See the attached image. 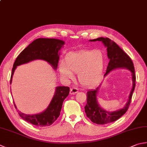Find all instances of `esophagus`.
Returning <instances> with one entry per match:
<instances>
[{"instance_id":"1","label":"esophagus","mask_w":147,"mask_h":147,"mask_svg":"<svg viewBox=\"0 0 147 147\" xmlns=\"http://www.w3.org/2000/svg\"><path fill=\"white\" fill-rule=\"evenodd\" d=\"M78 92V89L77 88H75V87H73V88H72L70 90V94L71 95H74Z\"/></svg>"}]
</instances>
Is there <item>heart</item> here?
Instances as JSON below:
<instances>
[{
  "mask_svg": "<svg viewBox=\"0 0 147 147\" xmlns=\"http://www.w3.org/2000/svg\"><path fill=\"white\" fill-rule=\"evenodd\" d=\"M105 65V55L100 50H85L67 55L65 62L59 67L61 75L68 80L73 78V73H78L81 85L92 87L101 76Z\"/></svg>",
  "mask_w": 147,
  "mask_h": 147,
  "instance_id": "1",
  "label": "heart"
}]
</instances>
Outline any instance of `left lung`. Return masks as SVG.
<instances>
[{
	"instance_id": "1",
	"label": "left lung",
	"mask_w": 147,
	"mask_h": 147,
	"mask_svg": "<svg viewBox=\"0 0 147 147\" xmlns=\"http://www.w3.org/2000/svg\"><path fill=\"white\" fill-rule=\"evenodd\" d=\"M90 42H102L103 44L107 48V57L109 62L107 65L106 73L104 74L105 77L107 74L115 69H126L131 73L132 88L131 90L127 102L122 109L115 111H108L101 107L98 102V93L102 83L96 88L90 90L86 93V105L85 107V113L93 123L97 124H105L115 121L126 113L128 109L131 100L132 98L133 93L135 88L136 76L135 73V67L131 59L127 55L116 43L108 38H100L90 40Z\"/></svg>"
}]
</instances>
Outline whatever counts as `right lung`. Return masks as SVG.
I'll return each instance as SVG.
<instances>
[{
	"instance_id": "obj_1",
	"label": "right lung",
	"mask_w": 147,
	"mask_h": 147,
	"mask_svg": "<svg viewBox=\"0 0 147 147\" xmlns=\"http://www.w3.org/2000/svg\"><path fill=\"white\" fill-rule=\"evenodd\" d=\"M65 42L63 40L56 38H40L31 43L22 51L16 61L12 69L11 84L16 69L22 64H27L35 60H42L47 62L54 69H57L60 56V51ZM69 88L68 86H56L54 95L48 107L38 114H26L21 111L18 112L21 118L28 123L36 126H49L57 120L61 113L62 104L65 98L69 95ZM15 107L16 106L14 102Z\"/></svg>"
}]
</instances>
